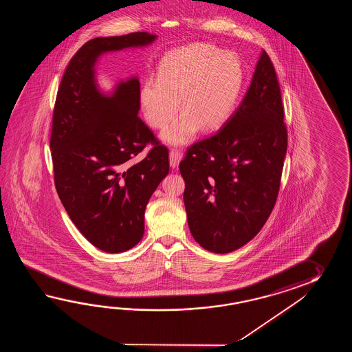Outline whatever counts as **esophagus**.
<instances>
[{
	"mask_svg": "<svg viewBox=\"0 0 352 352\" xmlns=\"http://www.w3.org/2000/svg\"><path fill=\"white\" fill-rule=\"evenodd\" d=\"M181 158H182V155H181V152H179V151H170V166H171L173 168H176V167L179 166Z\"/></svg>",
	"mask_w": 352,
	"mask_h": 352,
	"instance_id": "obj_1",
	"label": "esophagus"
}]
</instances>
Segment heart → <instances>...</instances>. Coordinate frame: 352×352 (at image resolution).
I'll return each instance as SVG.
<instances>
[{"mask_svg": "<svg viewBox=\"0 0 352 352\" xmlns=\"http://www.w3.org/2000/svg\"><path fill=\"white\" fill-rule=\"evenodd\" d=\"M244 82V67L235 54L209 44H191L167 54L158 79H147L141 89L143 114L151 127L165 128L161 138L181 146L197 131H215L230 118ZM182 100L179 101V99Z\"/></svg>", "mask_w": 352, "mask_h": 352, "instance_id": "obj_1", "label": "heart"}]
</instances>
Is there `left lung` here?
Masks as SVG:
<instances>
[{
    "instance_id": "left-lung-1",
    "label": "left lung",
    "mask_w": 352,
    "mask_h": 352,
    "mask_svg": "<svg viewBox=\"0 0 352 352\" xmlns=\"http://www.w3.org/2000/svg\"><path fill=\"white\" fill-rule=\"evenodd\" d=\"M277 74L263 50L247 94L221 129L187 148L179 164L194 239L225 254L261 232L277 201L287 127Z\"/></svg>"
}]
</instances>
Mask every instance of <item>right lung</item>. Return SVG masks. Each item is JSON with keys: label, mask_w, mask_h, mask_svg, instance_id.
<instances>
[{"label": "right lung", "mask_w": 352, "mask_h": 352, "mask_svg": "<svg viewBox=\"0 0 352 352\" xmlns=\"http://www.w3.org/2000/svg\"><path fill=\"white\" fill-rule=\"evenodd\" d=\"M156 38L132 32L89 40L69 61L55 100L50 150L56 191L79 232L107 253L126 252L142 239L147 202L170 165L168 150L138 117V78L118 82L108 97L98 88L94 67L102 54L150 45ZM147 142L154 147L132 164Z\"/></svg>", "instance_id": "right-lung-1"}]
</instances>
